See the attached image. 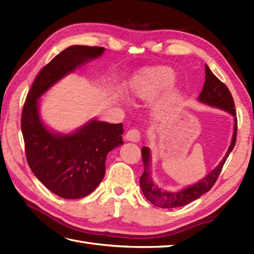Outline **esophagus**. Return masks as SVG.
<instances>
[{
  "mask_svg": "<svg viewBox=\"0 0 254 254\" xmlns=\"http://www.w3.org/2000/svg\"><path fill=\"white\" fill-rule=\"evenodd\" d=\"M139 138H141V132H139L137 128H131V130H128L126 134L127 141L138 142Z\"/></svg>",
  "mask_w": 254,
  "mask_h": 254,
  "instance_id": "1",
  "label": "esophagus"
}]
</instances>
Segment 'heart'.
<instances>
[{"instance_id":"heart-1","label":"heart","mask_w":254,"mask_h":254,"mask_svg":"<svg viewBox=\"0 0 254 254\" xmlns=\"http://www.w3.org/2000/svg\"><path fill=\"white\" fill-rule=\"evenodd\" d=\"M175 72L170 67L163 66L153 68L145 74L143 78L139 80L135 94L141 98L155 96L159 94L161 90L169 87L175 82Z\"/></svg>"}]
</instances>
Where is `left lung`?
Wrapping results in <instances>:
<instances>
[{"label": "left lung", "mask_w": 254, "mask_h": 254, "mask_svg": "<svg viewBox=\"0 0 254 254\" xmlns=\"http://www.w3.org/2000/svg\"><path fill=\"white\" fill-rule=\"evenodd\" d=\"M198 100L206 105L228 111L235 117L234 136L233 139H231V144L228 148V152L226 154L223 161H220V164L213 171H210L206 177L203 178V180L195 183V185L182 189V190L178 192H167L161 191L160 189L157 188V186L154 185L149 171V149L147 147H143L142 159L144 165V172L141 178H139V186H141L145 197H146L150 203L154 204L155 206H158L161 208H175L185 206V205L191 203L194 199H196L201 195H203L204 193L208 192L215 185V182H216L217 178L220 175V171L223 169V166L226 159H227L230 152L235 147L237 138V118L235 101L227 86H226L222 80H219L215 76L207 65H205V82L201 94L198 96Z\"/></svg>", "instance_id": "left-lung-1"}]
</instances>
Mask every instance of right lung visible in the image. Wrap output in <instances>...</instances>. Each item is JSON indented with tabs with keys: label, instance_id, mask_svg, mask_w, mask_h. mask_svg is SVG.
Listing matches in <instances>:
<instances>
[{
	"label": "right lung",
	"instance_id": "obj_1",
	"mask_svg": "<svg viewBox=\"0 0 254 254\" xmlns=\"http://www.w3.org/2000/svg\"><path fill=\"white\" fill-rule=\"evenodd\" d=\"M104 51L102 47L66 48L38 73L23 107L21 132L27 163L42 185L63 198H80L95 190L105 176L108 153L123 144V126L93 120L73 134L58 135L41 122L38 98Z\"/></svg>",
	"mask_w": 254,
	"mask_h": 254
}]
</instances>
